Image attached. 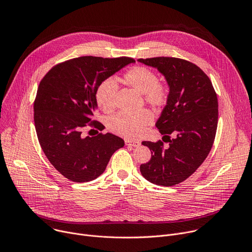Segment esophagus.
I'll use <instances>...</instances> for the list:
<instances>
[{
	"label": "esophagus",
	"mask_w": 252,
	"mask_h": 252,
	"mask_svg": "<svg viewBox=\"0 0 252 252\" xmlns=\"http://www.w3.org/2000/svg\"><path fill=\"white\" fill-rule=\"evenodd\" d=\"M125 143H126V146H128V147H138L140 145L139 141H137V140H129V139H126Z\"/></svg>",
	"instance_id": "1"
}]
</instances>
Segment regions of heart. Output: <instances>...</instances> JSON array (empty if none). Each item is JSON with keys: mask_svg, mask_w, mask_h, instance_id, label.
I'll return each instance as SVG.
<instances>
[{"mask_svg": "<svg viewBox=\"0 0 252 252\" xmlns=\"http://www.w3.org/2000/svg\"><path fill=\"white\" fill-rule=\"evenodd\" d=\"M124 80L126 85L142 94L143 99L151 106L159 109L167 102V89L158 83V77L151 68L143 65L133 66L125 74ZM118 89L117 82L111 78L103 80L96 88L95 101L103 112L110 113L116 107ZM152 120V115L146 110L135 113L121 112L107 120V127L124 137L135 138Z\"/></svg>", "mask_w": 252, "mask_h": 252, "instance_id": "heart-1", "label": "heart"}]
</instances>
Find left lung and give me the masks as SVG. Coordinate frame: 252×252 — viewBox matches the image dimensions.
Instances as JSON below:
<instances>
[{
    "label": "left lung",
    "mask_w": 252,
    "mask_h": 252,
    "mask_svg": "<svg viewBox=\"0 0 252 252\" xmlns=\"http://www.w3.org/2000/svg\"><path fill=\"white\" fill-rule=\"evenodd\" d=\"M138 62L157 67L169 86L167 104L156 124L169 147L142 141L152 152L139 166L142 176L161 187L185 182L205 160L215 138L219 102L211 81L196 64L178 58L157 57ZM176 134L174 139L170 134Z\"/></svg>",
    "instance_id": "8db88e82"
}]
</instances>
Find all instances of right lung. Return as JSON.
<instances>
[{
  "instance_id": "1",
  "label": "right lung",
  "mask_w": 252,
  "mask_h": 252,
  "mask_svg": "<svg viewBox=\"0 0 252 252\" xmlns=\"http://www.w3.org/2000/svg\"><path fill=\"white\" fill-rule=\"evenodd\" d=\"M134 62L128 57L85 56L54 65L42 79L33 102L35 131L49 161L69 181H94L125 146L123 138L112 133L83 137L82 129H102L103 125L94 120L96 88Z\"/></svg>"
}]
</instances>
